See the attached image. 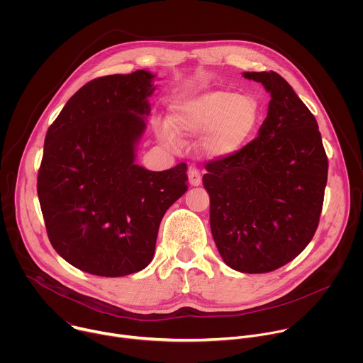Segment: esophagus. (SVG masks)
Returning <instances> with one entry per match:
<instances>
[{"label": "esophagus", "mask_w": 363, "mask_h": 363, "mask_svg": "<svg viewBox=\"0 0 363 363\" xmlns=\"http://www.w3.org/2000/svg\"><path fill=\"white\" fill-rule=\"evenodd\" d=\"M188 178H189V184H191L192 186H198V185H201V182H202L201 172H199L195 167H191V168L188 169Z\"/></svg>", "instance_id": "34e87169"}]
</instances>
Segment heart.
Here are the masks:
<instances>
[{"label": "heart", "instance_id": "heart-1", "mask_svg": "<svg viewBox=\"0 0 363 363\" xmlns=\"http://www.w3.org/2000/svg\"><path fill=\"white\" fill-rule=\"evenodd\" d=\"M171 122L185 136L206 133L202 142L205 152L213 158H224L237 153L251 140L262 122V106L248 94L211 90L177 103ZM174 130L168 123L157 125V135L168 147L181 145Z\"/></svg>", "mask_w": 363, "mask_h": 363}]
</instances>
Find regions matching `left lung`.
<instances>
[{"instance_id": "1", "label": "left lung", "mask_w": 363, "mask_h": 363, "mask_svg": "<svg viewBox=\"0 0 363 363\" xmlns=\"http://www.w3.org/2000/svg\"><path fill=\"white\" fill-rule=\"evenodd\" d=\"M270 93L258 136L230 157L206 162L210 224L224 263L269 273L312 241L323 206L328 157L318 122L276 72H245Z\"/></svg>"}]
</instances>
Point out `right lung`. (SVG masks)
Segmentation results:
<instances>
[{
  "mask_svg": "<svg viewBox=\"0 0 363 363\" xmlns=\"http://www.w3.org/2000/svg\"><path fill=\"white\" fill-rule=\"evenodd\" d=\"M153 74L136 70L79 89L44 140L37 194L48 240L89 274L121 277L153 258L160 224L186 189V164L153 172L135 164Z\"/></svg>",
  "mask_w": 363,
  "mask_h": 363,
  "instance_id": "obj_1",
  "label": "right lung"
}]
</instances>
